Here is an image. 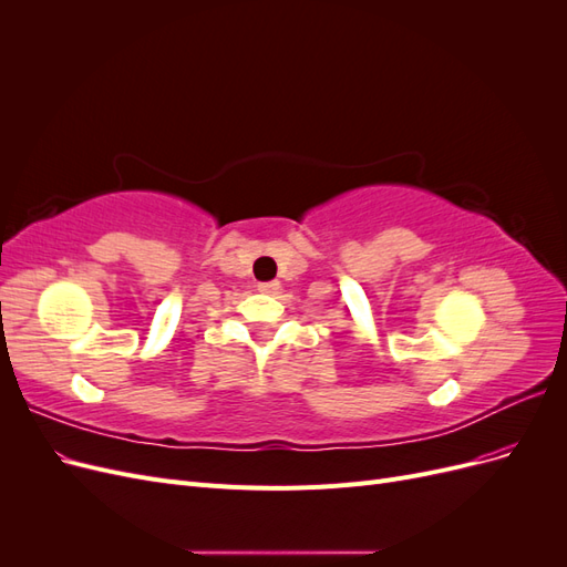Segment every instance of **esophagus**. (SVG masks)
<instances>
[{
  "label": "esophagus",
  "instance_id": "esophagus-1",
  "mask_svg": "<svg viewBox=\"0 0 567 567\" xmlns=\"http://www.w3.org/2000/svg\"><path fill=\"white\" fill-rule=\"evenodd\" d=\"M257 290H260V293L277 296L279 290H281V284L279 281H262V284H257Z\"/></svg>",
  "mask_w": 567,
  "mask_h": 567
}]
</instances>
